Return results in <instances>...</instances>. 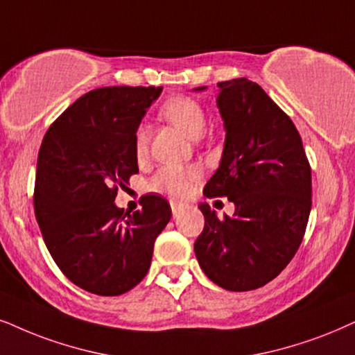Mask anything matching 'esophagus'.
Listing matches in <instances>:
<instances>
[{"label":"esophagus","mask_w":355,"mask_h":355,"mask_svg":"<svg viewBox=\"0 0 355 355\" xmlns=\"http://www.w3.org/2000/svg\"><path fill=\"white\" fill-rule=\"evenodd\" d=\"M170 206H172V214L175 218L180 216L182 209H183V205L178 203V201H170Z\"/></svg>","instance_id":"34e87169"}]
</instances>
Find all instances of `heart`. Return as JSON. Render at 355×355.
<instances>
[{
	"instance_id": "heart-1",
	"label": "heart",
	"mask_w": 355,
	"mask_h": 355,
	"mask_svg": "<svg viewBox=\"0 0 355 355\" xmlns=\"http://www.w3.org/2000/svg\"><path fill=\"white\" fill-rule=\"evenodd\" d=\"M160 113L168 123L187 134L188 137L196 139L203 132L206 114L203 106L190 96L177 95L164 101ZM134 152L139 160L144 159L149 152V131L144 124L137 125L134 132ZM201 177L198 167H178V165H167L157 172L149 180V190L160 193V195L172 196V198H185L195 190L196 183Z\"/></svg>"
}]
</instances>
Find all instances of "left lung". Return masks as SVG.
<instances>
[{
    "label": "left lung",
    "mask_w": 355,
    "mask_h": 355,
    "mask_svg": "<svg viewBox=\"0 0 355 355\" xmlns=\"http://www.w3.org/2000/svg\"><path fill=\"white\" fill-rule=\"evenodd\" d=\"M218 87L226 142L203 193L226 196L236 211L218 218L200 205L205 227L195 254L211 282L249 291L273 280L297 254L311 211V167L293 121L257 83L234 78Z\"/></svg>",
    "instance_id": "8db88e82"
}]
</instances>
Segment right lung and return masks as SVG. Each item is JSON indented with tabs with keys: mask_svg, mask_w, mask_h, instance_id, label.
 Returning a JSON list of instances; mask_svg holds the SVG:
<instances>
[{
	"mask_svg": "<svg viewBox=\"0 0 355 355\" xmlns=\"http://www.w3.org/2000/svg\"><path fill=\"white\" fill-rule=\"evenodd\" d=\"M162 87H105L80 96L47 129L37 155L35 219L71 284L116 297L150 267L157 236L172 216L159 195L128 213L114 205L137 173L134 132Z\"/></svg>",
	"mask_w": 355,
	"mask_h": 355,
	"instance_id": "obj_1",
	"label": "right lung"
}]
</instances>
